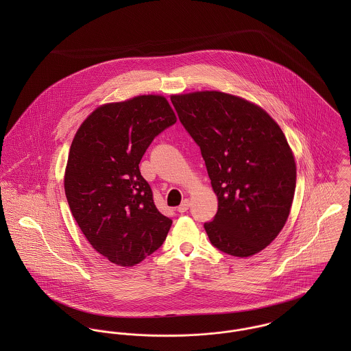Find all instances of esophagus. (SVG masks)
Masks as SVG:
<instances>
[{
	"label": "esophagus",
	"instance_id": "1",
	"mask_svg": "<svg viewBox=\"0 0 351 351\" xmlns=\"http://www.w3.org/2000/svg\"><path fill=\"white\" fill-rule=\"evenodd\" d=\"M189 206H191V201L188 200V199H185V200L181 202V205L177 208V210H178L180 213H185V212H188Z\"/></svg>",
	"mask_w": 351,
	"mask_h": 351
}]
</instances>
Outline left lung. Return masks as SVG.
Segmentation results:
<instances>
[{
    "mask_svg": "<svg viewBox=\"0 0 351 351\" xmlns=\"http://www.w3.org/2000/svg\"><path fill=\"white\" fill-rule=\"evenodd\" d=\"M178 119L200 147L217 196L204 223L210 243L232 256L269 246L289 216L296 163L278 124L259 106L221 92L173 96Z\"/></svg>",
    "mask_w": 351,
    "mask_h": 351,
    "instance_id": "1",
    "label": "left lung"
}]
</instances>
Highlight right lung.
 Wrapping results in <instances>:
<instances>
[{
	"mask_svg": "<svg viewBox=\"0 0 351 351\" xmlns=\"http://www.w3.org/2000/svg\"><path fill=\"white\" fill-rule=\"evenodd\" d=\"M176 121L165 97L139 96L97 108L73 139L64 174L69 206L93 249L116 265L142 262L171 227L156 209L139 163Z\"/></svg>",
	"mask_w": 351,
	"mask_h": 351,
	"instance_id": "add662e5",
	"label": "right lung"
}]
</instances>
